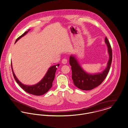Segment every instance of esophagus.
I'll return each instance as SVG.
<instances>
[{
  "label": "esophagus",
  "mask_w": 128,
  "mask_h": 128,
  "mask_svg": "<svg viewBox=\"0 0 128 128\" xmlns=\"http://www.w3.org/2000/svg\"><path fill=\"white\" fill-rule=\"evenodd\" d=\"M62 63L63 64H66L67 63V62H68V60H67V59H66V58H63V59L62 60Z\"/></svg>",
  "instance_id": "34e87169"
}]
</instances>
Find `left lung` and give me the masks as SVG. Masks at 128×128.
I'll return each mask as SVG.
<instances>
[{"label":"left lung","instance_id":"obj_1","mask_svg":"<svg viewBox=\"0 0 128 128\" xmlns=\"http://www.w3.org/2000/svg\"><path fill=\"white\" fill-rule=\"evenodd\" d=\"M105 42L108 47L109 60L106 68L100 73L91 74L86 72L76 57L73 55H70V64L72 70V79L74 85L79 89L84 90H92L99 86L105 80L110 69L112 57V48L106 37L105 38Z\"/></svg>","mask_w":128,"mask_h":128}]
</instances>
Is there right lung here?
Returning <instances> with one entry per match:
<instances>
[{
    "mask_svg": "<svg viewBox=\"0 0 128 128\" xmlns=\"http://www.w3.org/2000/svg\"><path fill=\"white\" fill-rule=\"evenodd\" d=\"M29 30L30 29H29L27 31L24 32L22 35L19 36L16 40L15 43L24 36L26 35L29 31ZM59 66L60 64H57V65H54L51 66L47 70L45 76L40 81L34 85L29 86L24 84L18 80V79L17 78V77L14 73L12 68V64H11L12 72L16 81V82L25 92H26L27 93L36 96L42 95L46 93L51 88L52 86V82L55 78V75L56 70L57 69V67H58Z\"/></svg>",
    "mask_w": 128,
    "mask_h": 128,
    "instance_id": "right-lung-1",
    "label": "right lung"
}]
</instances>
